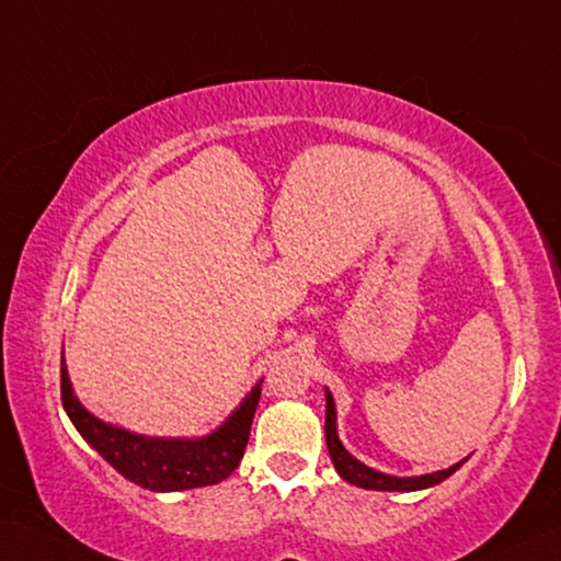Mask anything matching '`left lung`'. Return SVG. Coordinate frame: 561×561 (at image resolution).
Listing matches in <instances>:
<instances>
[{"label": "left lung", "mask_w": 561, "mask_h": 561, "mask_svg": "<svg viewBox=\"0 0 561 561\" xmlns=\"http://www.w3.org/2000/svg\"><path fill=\"white\" fill-rule=\"evenodd\" d=\"M325 399H328V407H325V440H328V450H330V458L332 463H335L337 473L347 480V483L357 485V488H365V490H399V493H409V490H424L431 485H438L444 483L446 478H450L456 473V470L463 466V460L456 466H450L446 470H438V473H428V476H416V478H394V476H387V473H379L375 468H367L365 463H359L357 458H352L345 446L340 444V436H337V414H335V401H332L330 391H325Z\"/></svg>", "instance_id": "left-lung-1"}]
</instances>
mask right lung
Masks as SVG:
<instances>
[{
    "instance_id": "add662e5",
    "label": "right lung",
    "mask_w": 561,
    "mask_h": 561,
    "mask_svg": "<svg viewBox=\"0 0 561 561\" xmlns=\"http://www.w3.org/2000/svg\"><path fill=\"white\" fill-rule=\"evenodd\" d=\"M259 399L261 381L241 401V407L214 434L204 438H147L105 424L91 411H85L73 394L61 359V401L78 434L123 478L154 493L216 485L229 478L241 463L245 444H249Z\"/></svg>"
}]
</instances>
